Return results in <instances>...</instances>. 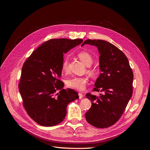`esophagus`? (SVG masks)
Returning <instances> with one entry per match:
<instances>
[{"label": "esophagus", "mask_w": 150, "mask_h": 150, "mask_svg": "<svg viewBox=\"0 0 150 150\" xmlns=\"http://www.w3.org/2000/svg\"><path fill=\"white\" fill-rule=\"evenodd\" d=\"M78 95H79V99H82V98H83V94L82 93H79L78 94Z\"/></svg>", "instance_id": "34e87169"}]
</instances>
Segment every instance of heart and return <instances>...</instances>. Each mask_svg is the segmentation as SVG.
<instances>
[{
    "label": "heart",
    "instance_id": "b5f03b06",
    "mask_svg": "<svg viewBox=\"0 0 150 150\" xmlns=\"http://www.w3.org/2000/svg\"><path fill=\"white\" fill-rule=\"evenodd\" d=\"M78 56L86 66H90L93 64V58L88 52L81 51L78 53ZM68 64H69V60L66 57L62 62V69L64 72H67L68 71ZM89 72L90 73H93L94 70L89 68ZM88 82V79L86 77H72V78L66 80V84L67 87L69 88L78 91H83L84 89Z\"/></svg>",
    "mask_w": 150,
    "mask_h": 150
}]
</instances>
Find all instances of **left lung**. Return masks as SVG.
Here are the masks:
<instances>
[{"mask_svg":"<svg viewBox=\"0 0 150 150\" xmlns=\"http://www.w3.org/2000/svg\"><path fill=\"white\" fill-rule=\"evenodd\" d=\"M96 46L101 73L93 91L103 92L99 96L87 93L92 105L85 117L90 125L108 128L119 120L133 94V72L128 58L117 47L106 40L87 39L83 43Z\"/></svg>","mask_w":150,"mask_h":150,"instance_id":"8db88e82","label":"left lung"}]
</instances>
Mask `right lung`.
Instances as JSON below:
<instances>
[{"instance_id": "1", "label": "right lung", "mask_w": 150, "mask_h": 150, "mask_svg": "<svg viewBox=\"0 0 150 150\" xmlns=\"http://www.w3.org/2000/svg\"><path fill=\"white\" fill-rule=\"evenodd\" d=\"M83 39H53L45 42L22 66L19 89L28 115L38 124L53 126L66 116L70 102L79 98L72 89H64L60 80L63 56L82 43Z\"/></svg>"}]
</instances>
